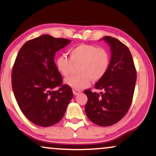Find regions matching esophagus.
<instances>
[{
    "mask_svg": "<svg viewBox=\"0 0 156 156\" xmlns=\"http://www.w3.org/2000/svg\"><path fill=\"white\" fill-rule=\"evenodd\" d=\"M80 92H81V91H80V90H73V94H74V95H75V96L79 94Z\"/></svg>",
    "mask_w": 156,
    "mask_h": 156,
    "instance_id": "obj_1",
    "label": "esophagus"
}]
</instances>
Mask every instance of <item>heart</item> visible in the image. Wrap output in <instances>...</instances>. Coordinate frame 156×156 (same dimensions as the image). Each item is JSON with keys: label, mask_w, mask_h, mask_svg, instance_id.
Masks as SVG:
<instances>
[{"label": "heart", "mask_w": 156, "mask_h": 156, "mask_svg": "<svg viewBox=\"0 0 156 156\" xmlns=\"http://www.w3.org/2000/svg\"><path fill=\"white\" fill-rule=\"evenodd\" d=\"M69 59L59 56L55 60L56 68L65 77L73 72V65L80 64L77 72L80 74L65 80V84L76 90L89 87L91 80L97 82L106 75L110 65V57L105 49L97 45L80 44L69 51Z\"/></svg>", "instance_id": "1"}]
</instances>
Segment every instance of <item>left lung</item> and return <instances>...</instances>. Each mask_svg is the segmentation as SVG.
<instances>
[{
	"label": "left lung",
	"mask_w": 156,
	"mask_h": 156,
	"mask_svg": "<svg viewBox=\"0 0 156 156\" xmlns=\"http://www.w3.org/2000/svg\"><path fill=\"white\" fill-rule=\"evenodd\" d=\"M110 47V65L106 75L98 81L95 89L101 92L84 93L88 100L85 112L91 122L101 126L116 123L126 114L133 99L136 71L129 49L116 38H102Z\"/></svg>",
	"instance_id": "left-lung-1"
}]
</instances>
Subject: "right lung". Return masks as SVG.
Here are the masks:
<instances>
[{"instance_id": "right-lung-1", "label": "right lung", "mask_w": 156, "mask_h": 156, "mask_svg": "<svg viewBox=\"0 0 156 156\" xmlns=\"http://www.w3.org/2000/svg\"><path fill=\"white\" fill-rule=\"evenodd\" d=\"M70 42L43 35L25 42L17 55L12 91L21 112L35 125L48 127L58 123L73 97L71 87L62 84L54 61L55 53Z\"/></svg>"}]
</instances>
